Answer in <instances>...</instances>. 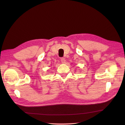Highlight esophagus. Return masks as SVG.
Here are the masks:
<instances>
[{
    "label": "esophagus",
    "instance_id": "obj_1",
    "mask_svg": "<svg viewBox=\"0 0 125 125\" xmlns=\"http://www.w3.org/2000/svg\"><path fill=\"white\" fill-rule=\"evenodd\" d=\"M60 60H61V62L62 63H65V62H66V60H65V59L64 58H62L61 59H60Z\"/></svg>",
    "mask_w": 125,
    "mask_h": 125
}]
</instances>
